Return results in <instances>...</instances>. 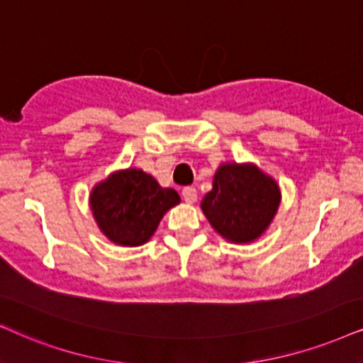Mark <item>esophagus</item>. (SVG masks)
Returning a JSON list of instances; mask_svg holds the SVG:
<instances>
[{"instance_id":"esophagus-1","label":"esophagus","mask_w":363,"mask_h":363,"mask_svg":"<svg viewBox=\"0 0 363 363\" xmlns=\"http://www.w3.org/2000/svg\"><path fill=\"white\" fill-rule=\"evenodd\" d=\"M182 199H184L187 204H194L197 201V192L194 187H184V189H182Z\"/></svg>"}]
</instances>
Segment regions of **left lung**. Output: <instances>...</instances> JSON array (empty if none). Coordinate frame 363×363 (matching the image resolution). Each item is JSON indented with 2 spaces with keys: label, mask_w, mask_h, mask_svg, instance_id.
<instances>
[{
  "label": "left lung",
  "mask_w": 363,
  "mask_h": 363,
  "mask_svg": "<svg viewBox=\"0 0 363 363\" xmlns=\"http://www.w3.org/2000/svg\"><path fill=\"white\" fill-rule=\"evenodd\" d=\"M281 203L278 182L253 162H224L201 209L219 236L235 245L259 240Z\"/></svg>",
  "instance_id": "8db88e82"
}]
</instances>
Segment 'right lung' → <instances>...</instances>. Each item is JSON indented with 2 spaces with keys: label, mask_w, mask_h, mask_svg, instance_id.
Returning a JSON list of instances; mask_svg holds the SVG:
<instances>
[{
  "label": "right lung",
  "mask_w": 363,
  "mask_h": 363,
  "mask_svg": "<svg viewBox=\"0 0 363 363\" xmlns=\"http://www.w3.org/2000/svg\"><path fill=\"white\" fill-rule=\"evenodd\" d=\"M181 203L142 169L113 171L90 192V211L104 236L118 246L145 245L169 209Z\"/></svg>",
  "instance_id": "1"
}]
</instances>
